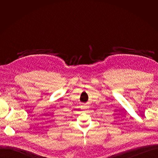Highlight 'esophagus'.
I'll list each match as a JSON object with an SVG mask.
<instances>
[{"mask_svg": "<svg viewBox=\"0 0 158 158\" xmlns=\"http://www.w3.org/2000/svg\"><path fill=\"white\" fill-rule=\"evenodd\" d=\"M85 107H87V106H85Z\"/></svg>", "mask_w": 158, "mask_h": 158, "instance_id": "34e87169", "label": "esophagus"}]
</instances>
